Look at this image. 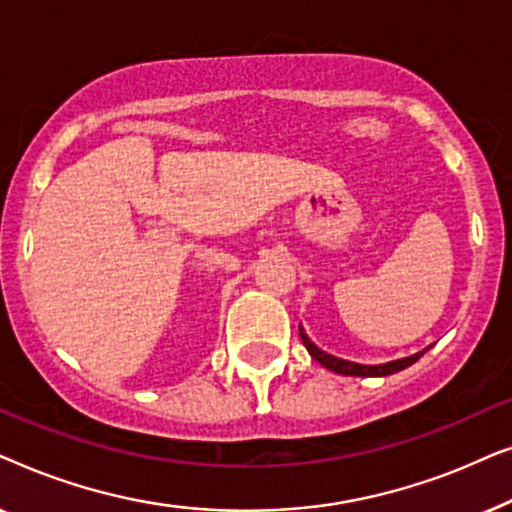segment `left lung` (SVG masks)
I'll use <instances>...</instances> for the list:
<instances>
[{"instance_id":"left-lung-1","label":"left lung","mask_w":512,"mask_h":512,"mask_svg":"<svg viewBox=\"0 0 512 512\" xmlns=\"http://www.w3.org/2000/svg\"><path fill=\"white\" fill-rule=\"evenodd\" d=\"M300 340H303V345L307 347V352H310L312 359L319 361L321 366L328 368V370H333V373H338V375H352V377H384V375H394V373H398V370L412 366V363H415L419 356L426 352V349H422V352H417V354H412V356H405V359L380 363V366H363V363L345 361V359H338V356L326 354L324 349H319L310 338H307L305 331H303V326H300Z\"/></svg>"}]
</instances>
